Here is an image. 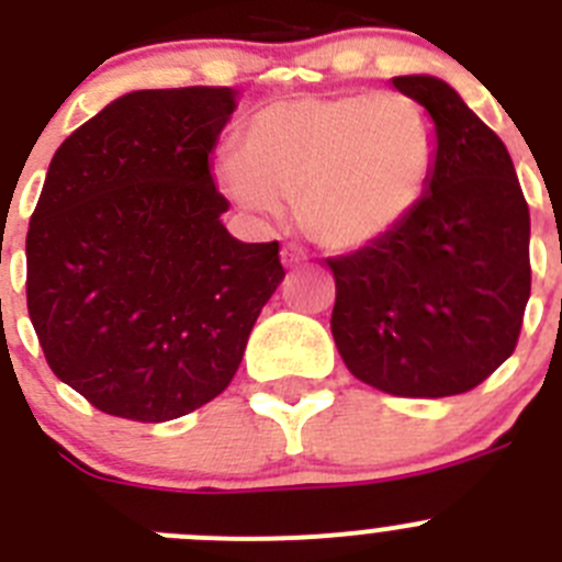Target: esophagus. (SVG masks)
Returning a JSON list of instances; mask_svg holds the SVG:
<instances>
[{"label": "esophagus", "mask_w": 562, "mask_h": 562, "mask_svg": "<svg viewBox=\"0 0 562 562\" xmlns=\"http://www.w3.org/2000/svg\"><path fill=\"white\" fill-rule=\"evenodd\" d=\"M281 261H284L286 267L304 265L306 250H304V247H297V245H284V247H281Z\"/></svg>", "instance_id": "1"}]
</instances>
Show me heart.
I'll return each mask as SVG.
<instances>
[{
    "label": "heart",
    "instance_id": "obj_1",
    "mask_svg": "<svg viewBox=\"0 0 562 562\" xmlns=\"http://www.w3.org/2000/svg\"><path fill=\"white\" fill-rule=\"evenodd\" d=\"M436 168L434 117L405 92L306 95L258 109L238 134L220 182L238 205L297 222L329 250L366 247L428 193Z\"/></svg>",
    "mask_w": 562,
    "mask_h": 562
}]
</instances>
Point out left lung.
Returning a JSON list of instances; mask_svg holds the SVG:
<instances>
[{"label": "left lung", "instance_id": "left-lung-1", "mask_svg": "<svg viewBox=\"0 0 562 562\" xmlns=\"http://www.w3.org/2000/svg\"><path fill=\"white\" fill-rule=\"evenodd\" d=\"M394 87L434 117V180L402 225L326 258L331 335L357 380L439 400L473 391L518 346L532 292L529 205L501 137L453 87L430 76Z\"/></svg>", "mask_w": 562, "mask_h": 562}]
</instances>
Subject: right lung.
<instances>
[{"mask_svg":"<svg viewBox=\"0 0 562 562\" xmlns=\"http://www.w3.org/2000/svg\"><path fill=\"white\" fill-rule=\"evenodd\" d=\"M231 87L140 89L69 134L27 231V312L47 366L98 411L168 422L231 385L284 281L278 241L245 245L211 148Z\"/></svg>","mask_w":562,"mask_h":562,"instance_id":"add662e5","label":"right lung"}]
</instances>
